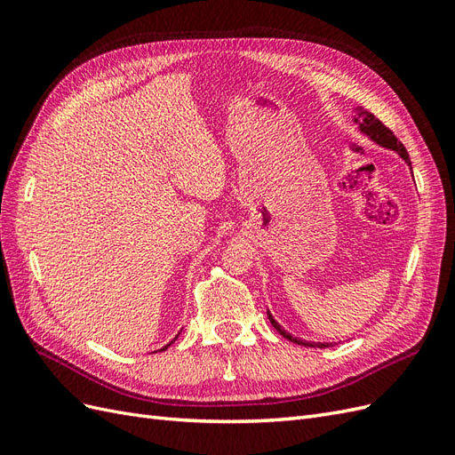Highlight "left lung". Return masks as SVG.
<instances>
[{
    "instance_id": "left-lung-1",
    "label": "left lung",
    "mask_w": 455,
    "mask_h": 455,
    "mask_svg": "<svg viewBox=\"0 0 455 455\" xmlns=\"http://www.w3.org/2000/svg\"><path fill=\"white\" fill-rule=\"evenodd\" d=\"M359 117H363L361 131H363L366 136H370L371 140H374V142H376V144H379V146H383V148H389V149L398 151V156H401V157L410 164V167H411L410 156H408L406 148H404L401 142H398V139L395 136V132H393L389 127H385L383 123H381L374 114L366 112V109H363V108H359ZM355 121H359V119H355ZM267 319L271 321L273 328L277 330V332H279L283 338H286V339H291V341L298 343V346H307V347H328V343H307V341L299 339V338H292L291 334L286 332L284 328H281V324H279L277 321L273 319L269 311H267Z\"/></svg>"
}]
</instances>
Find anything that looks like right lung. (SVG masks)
Returning a JSON list of instances; mask_svg holds the SVG:
<instances>
[{
    "instance_id": "add662e5",
    "label": "right lung",
    "mask_w": 455,
    "mask_h": 455,
    "mask_svg": "<svg viewBox=\"0 0 455 455\" xmlns=\"http://www.w3.org/2000/svg\"><path fill=\"white\" fill-rule=\"evenodd\" d=\"M176 338H178V336H176ZM176 338H174V339H176ZM174 339H172V341H174ZM172 341H171V343H172ZM171 343H167V346H164V347H163V349H161V351H164V349H167V347H169V346H171Z\"/></svg>"
}]
</instances>
